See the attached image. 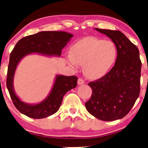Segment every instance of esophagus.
I'll list each match as a JSON object with an SVG mask.
<instances>
[{
  "mask_svg": "<svg viewBox=\"0 0 148 148\" xmlns=\"http://www.w3.org/2000/svg\"><path fill=\"white\" fill-rule=\"evenodd\" d=\"M84 80L82 78H79L78 79V81H77V84L78 85H82V84H84Z\"/></svg>",
  "mask_w": 148,
  "mask_h": 148,
  "instance_id": "34e87169",
  "label": "esophagus"
}]
</instances>
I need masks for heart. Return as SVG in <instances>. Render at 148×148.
<instances>
[{
	"label": "heart",
	"mask_w": 148,
	"mask_h": 148,
	"mask_svg": "<svg viewBox=\"0 0 148 148\" xmlns=\"http://www.w3.org/2000/svg\"><path fill=\"white\" fill-rule=\"evenodd\" d=\"M117 58V49L114 42L94 37L79 40L71 46L66 61L73 68L83 66L88 77L98 79L105 75L114 66Z\"/></svg>",
	"instance_id": "obj_1"
}]
</instances>
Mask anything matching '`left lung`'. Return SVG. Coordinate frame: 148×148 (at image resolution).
<instances>
[{
    "instance_id": "1",
    "label": "left lung",
    "mask_w": 148,
    "mask_h": 148,
    "mask_svg": "<svg viewBox=\"0 0 148 148\" xmlns=\"http://www.w3.org/2000/svg\"><path fill=\"white\" fill-rule=\"evenodd\" d=\"M95 29L112 40L116 45L117 58L108 73L89 83L92 95L85 106L91 114L101 121L118 120L128 114L140 92L139 51L120 31Z\"/></svg>"
}]
</instances>
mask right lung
I'll use <instances>...</instances> for the list:
<instances>
[{"label": "right lung", "instance_id": "obj_1", "mask_svg": "<svg viewBox=\"0 0 148 148\" xmlns=\"http://www.w3.org/2000/svg\"><path fill=\"white\" fill-rule=\"evenodd\" d=\"M73 35L66 32H40L21 38L10 54L7 87L16 108L22 114L33 119L46 118L56 113L61 105L64 94L76 88V76L56 75L52 90L41 102L31 104L20 100L13 87L14 75L18 64L28 54L36 53L44 56H60L62 48Z\"/></svg>", "mask_w": 148, "mask_h": 148}]
</instances>
